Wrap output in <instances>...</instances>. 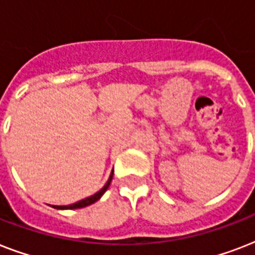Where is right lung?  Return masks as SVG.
<instances>
[{"label":"right lung","instance_id":"1","mask_svg":"<svg viewBox=\"0 0 255 255\" xmlns=\"http://www.w3.org/2000/svg\"><path fill=\"white\" fill-rule=\"evenodd\" d=\"M112 174H114V170L111 172V174H110V178H108V181L106 182V185L102 188V189L99 190V192H96L95 194H92V196H90V197L85 198V200H81V201L75 202V204H71V205H66V206H55L57 209H79V208H85V206H88L91 205V204H94V202H96L98 200H99L102 196L104 194V192L108 189V186H110V184H111V180H112Z\"/></svg>","mask_w":255,"mask_h":255}]
</instances>
